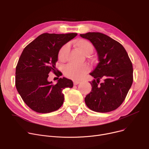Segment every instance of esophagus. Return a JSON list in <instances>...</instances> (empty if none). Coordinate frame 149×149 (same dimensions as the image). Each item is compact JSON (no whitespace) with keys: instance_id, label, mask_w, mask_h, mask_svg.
Returning <instances> with one entry per match:
<instances>
[{"instance_id":"obj_1","label":"esophagus","mask_w":149,"mask_h":149,"mask_svg":"<svg viewBox=\"0 0 149 149\" xmlns=\"http://www.w3.org/2000/svg\"><path fill=\"white\" fill-rule=\"evenodd\" d=\"M73 82H74V85H77V84H79V83H80V81H78V80H74V81H73Z\"/></svg>"}]
</instances>
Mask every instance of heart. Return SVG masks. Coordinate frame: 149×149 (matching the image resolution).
I'll return each mask as SVG.
<instances>
[{
    "instance_id": "1",
    "label": "heart",
    "mask_w": 149,
    "mask_h": 149,
    "mask_svg": "<svg viewBox=\"0 0 149 149\" xmlns=\"http://www.w3.org/2000/svg\"><path fill=\"white\" fill-rule=\"evenodd\" d=\"M75 45L80 51L83 54L90 55L93 51V46L89 41L85 39H79L75 42ZM69 48V44H65L60 49L58 52V58L61 61H65L66 58V54ZM89 67L87 65L76 66L74 65H68L64 69L65 75L70 79L79 80L88 73Z\"/></svg>"
}]
</instances>
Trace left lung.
Segmentation results:
<instances>
[{"label":"left lung","mask_w":149,"mask_h":149,"mask_svg":"<svg viewBox=\"0 0 149 149\" xmlns=\"http://www.w3.org/2000/svg\"><path fill=\"white\" fill-rule=\"evenodd\" d=\"M95 48L99 63L90 74L94 79L90 82L91 92L84 98L92 111L109 112L121 106L133 83V66L123 45L100 33L80 34ZM104 81L100 84V80Z\"/></svg>","instance_id":"8db88e82"}]
</instances>
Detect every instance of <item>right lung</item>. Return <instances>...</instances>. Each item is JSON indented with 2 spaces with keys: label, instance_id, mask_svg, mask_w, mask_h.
Returning a JSON list of instances; mask_svg holds the SVG:
<instances>
[{
  "label": "right lung",
  "instance_id": "add662e5",
  "mask_svg": "<svg viewBox=\"0 0 149 149\" xmlns=\"http://www.w3.org/2000/svg\"><path fill=\"white\" fill-rule=\"evenodd\" d=\"M77 35L43 33L23 49L15 68V87L34 111L46 113L58 110L64 101L63 89L73 87L72 81L65 77L60 78L56 84L48 78L50 72L58 77V51Z\"/></svg>",
  "mask_w": 149,
  "mask_h": 149
}]
</instances>
